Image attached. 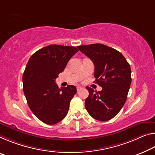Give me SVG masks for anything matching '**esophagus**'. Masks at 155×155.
<instances>
[{"mask_svg":"<svg viewBox=\"0 0 155 155\" xmlns=\"http://www.w3.org/2000/svg\"><path fill=\"white\" fill-rule=\"evenodd\" d=\"M82 89V87H79V86H78L77 87V92H78V91L79 90H81Z\"/></svg>","mask_w":155,"mask_h":155,"instance_id":"esophagus-1","label":"esophagus"}]
</instances>
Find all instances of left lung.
Masks as SVG:
<instances>
[{"label":"left lung","mask_w":155,"mask_h":155,"mask_svg":"<svg viewBox=\"0 0 155 155\" xmlns=\"http://www.w3.org/2000/svg\"><path fill=\"white\" fill-rule=\"evenodd\" d=\"M94 65L96 82L102 90L86 87L89 96L85 106L90 115L101 121L112 119L126 101L130 87L131 68L121 52L100 43L77 47Z\"/></svg>","instance_id":"obj_1"}]
</instances>
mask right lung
<instances>
[{"instance_id":"obj_1","label":"right lung","mask_w":155,"mask_h":155,"mask_svg":"<svg viewBox=\"0 0 155 155\" xmlns=\"http://www.w3.org/2000/svg\"><path fill=\"white\" fill-rule=\"evenodd\" d=\"M78 50L72 46L50 45L33 54L23 75V92L29 108L48 125L60 122L67 115L74 85L58 88L55 79Z\"/></svg>"}]
</instances>
